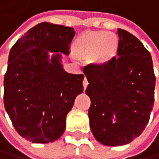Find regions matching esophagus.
<instances>
[{
	"label": "esophagus",
	"mask_w": 159,
	"mask_h": 159,
	"mask_svg": "<svg viewBox=\"0 0 159 159\" xmlns=\"http://www.w3.org/2000/svg\"><path fill=\"white\" fill-rule=\"evenodd\" d=\"M88 80H87V78H85L84 80H83V87H84V89L86 90V88H87V86H88Z\"/></svg>",
	"instance_id": "1"
}]
</instances>
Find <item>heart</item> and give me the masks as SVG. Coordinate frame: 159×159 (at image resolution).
Masks as SVG:
<instances>
[{
  "label": "heart",
  "instance_id": "heart-1",
  "mask_svg": "<svg viewBox=\"0 0 159 159\" xmlns=\"http://www.w3.org/2000/svg\"><path fill=\"white\" fill-rule=\"evenodd\" d=\"M73 51L78 57L91 58L96 66L103 67L117 57L119 39L112 32L88 31L76 38L73 43Z\"/></svg>",
  "mask_w": 159,
  "mask_h": 159
}]
</instances>
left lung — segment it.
Listing matches in <instances>:
<instances>
[{"label": "left lung", "instance_id": "8db88e82", "mask_svg": "<svg viewBox=\"0 0 159 159\" xmlns=\"http://www.w3.org/2000/svg\"><path fill=\"white\" fill-rule=\"evenodd\" d=\"M118 57L103 67L95 64L83 71L91 99L90 127L104 146H123L144 131L154 102L155 76L151 53L134 35L117 29Z\"/></svg>", "mask_w": 159, "mask_h": 159}]
</instances>
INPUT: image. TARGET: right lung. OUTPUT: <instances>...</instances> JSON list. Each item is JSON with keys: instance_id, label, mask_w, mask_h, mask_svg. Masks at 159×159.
Returning <instances> with one entry per match:
<instances>
[{"instance_id": "obj_1", "label": "right lung", "mask_w": 159, "mask_h": 159, "mask_svg": "<svg viewBox=\"0 0 159 159\" xmlns=\"http://www.w3.org/2000/svg\"><path fill=\"white\" fill-rule=\"evenodd\" d=\"M75 35L72 27L42 22L13 45L4 80V103L17 133L32 143L59 139L66 115L83 92V74L62 67ZM50 52H55L50 57Z\"/></svg>"}]
</instances>
